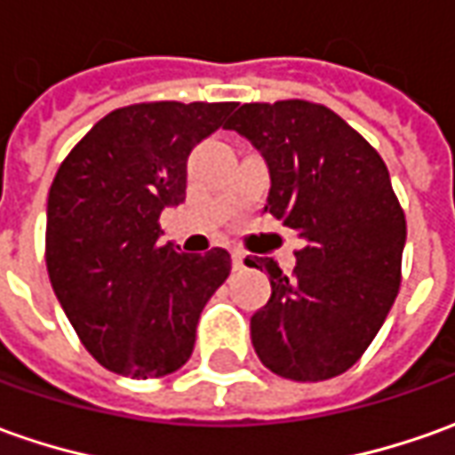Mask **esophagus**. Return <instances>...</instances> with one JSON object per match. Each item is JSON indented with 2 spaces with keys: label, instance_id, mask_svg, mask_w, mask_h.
Instances as JSON below:
<instances>
[{
  "label": "esophagus",
  "instance_id": "obj_1",
  "mask_svg": "<svg viewBox=\"0 0 455 455\" xmlns=\"http://www.w3.org/2000/svg\"><path fill=\"white\" fill-rule=\"evenodd\" d=\"M231 264H234L236 271H241L243 264H246V256H243V251H231Z\"/></svg>",
  "mask_w": 455,
  "mask_h": 455
}]
</instances>
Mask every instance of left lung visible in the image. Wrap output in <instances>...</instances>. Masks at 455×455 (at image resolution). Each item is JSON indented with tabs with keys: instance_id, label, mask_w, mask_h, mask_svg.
<instances>
[{
	"instance_id": "1",
	"label": "left lung",
	"mask_w": 455,
	"mask_h": 455,
	"mask_svg": "<svg viewBox=\"0 0 455 455\" xmlns=\"http://www.w3.org/2000/svg\"><path fill=\"white\" fill-rule=\"evenodd\" d=\"M268 166L264 212L304 241L286 276L267 268L271 299L251 316V344L268 371L326 381L369 348L401 286L406 216L379 151L331 109L286 99L241 104L224 124Z\"/></svg>"
}]
</instances>
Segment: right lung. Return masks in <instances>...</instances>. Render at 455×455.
I'll use <instances>...</instances> for the list:
<instances>
[{"label": "right lung", "instance_id": "add662e5", "mask_svg": "<svg viewBox=\"0 0 455 455\" xmlns=\"http://www.w3.org/2000/svg\"><path fill=\"white\" fill-rule=\"evenodd\" d=\"M234 101H151L107 114L61 162L46 202V271L104 369L159 379L194 351L196 323L227 281V249L179 253L159 216L187 196L191 149Z\"/></svg>", "mask_w": 455, "mask_h": 455}]
</instances>
